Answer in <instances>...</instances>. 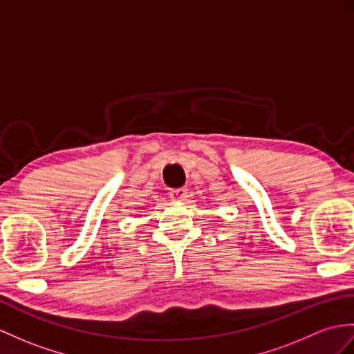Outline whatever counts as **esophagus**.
I'll use <instances>...</instances> for the list:
<instances>
[{
	"label": "esophagus",
	"instance_id": "1",
	"mask_svg": "<svg viewBox=\"0 0 354 354\" xmlns=\"http://www.w3.org/2000/svg\"><path fill=\"white\" fill-rule=\"evenodd\" d=\"M169 196H170V199L171 201H175V202H183V201H185V197H187V188H174V190H170L169 192Z\"/></svg>",
	"mask_w": 354,
	"mask_h": 354
}]
</instances>
